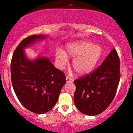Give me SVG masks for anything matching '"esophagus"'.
I'll list each match as a JSON object with an SVG mask.
<instances>
[{
    "mask_svg": "<svg viewBox=\"0 0 133 133\" xmlns=\"http://www.w3.org/2000/svg\"><path fill=\"white\" fill-rule=\"evenodd\" d=\"M73 81V79L71 78V77H69V76H66V82H71Z\"/></svg>",
    "mask_w": 133,
    "mask_h": 133,
    "instance_id": "obj_1",
    "label": "esophagus"
}]
</instances>
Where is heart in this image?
<instances>
[{
  "label": "heart",
  "mask_w": 133,
  "mask_h": 133,
  "mask_svg": "<svg viewBox=\"0 0 133 133\" xmlns=\"http://www.w3.org/2000/svg\"><path fill=\"white\" fill-rule=\"evenodd\" d=\"M102 54V48L88 41H82L69 44L64 51L58 50L56 60L61 67L65 65L68 57L73 58L72 66L78 75L91 73L96 67Z\"/></svg>",
  "instance_id": "1"
}]
</instances>
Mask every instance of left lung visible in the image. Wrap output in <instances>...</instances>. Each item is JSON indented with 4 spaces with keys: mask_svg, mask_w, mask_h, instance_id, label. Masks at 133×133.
<instances>
[{
    "mask_svg": "<svg viewBox=\"0 0 133 133\" xmlns=\"http://www.w3.org/2000/svg\"><path fill=\"white\" fill-rule=\"evenodd\" d=\"M120 64L117 52L113 49L97 69L74 80V102L80 112L95 116L108 108L120 82Z\"/></svg>",
    "mask_w": 133,
    "mask_h": 133,
    "instance_id": "1",
    "label": "left lung"
}]
</instances>
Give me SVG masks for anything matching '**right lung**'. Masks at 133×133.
Wrapping results in <instances>:
<instances>
[{
    "label": "right lung",
    "instance_id": "obj_1",
    "mask_svg": "<svg viewBox=\"0 0 133 133\" xmlns=\"http://www.w3.org/2000/svg\"><path fill=\"white\" fill-rule=\"evenodd\" d=\"M43 35L29 36L22 40L15 50L11 62L13 89L22 105L36 114L50 111L57 103L66 79L62 71L55 68L46 57L29 60L24 49Z\"/></svg>",
    "mask_w": 133,
    "mask_h": 133
}]
</instances>
